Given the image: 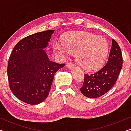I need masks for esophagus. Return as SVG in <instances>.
I'll return each mask as SVG.
<instances>
[{
  "mask_svg": "<svg viewBox=\"0 0 131 131\" xmlns=\"http://www.w3.org/2000/svg\"><path fill=\"white\" fill-rule=\"evenodd\" d=\"M66 67H67L68 69H72V68L74 67V64L70 63V62H68V63L66 64Z\"/></svg>",
  "mask_w": 131,
  "mask_h": 131,
  "instance_id": "1",
  "label": "esophagus"
}]
</instances>
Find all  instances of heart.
<instances>
[{
  "instance_id": "heart-1",
  "label": "heart",
  "mask_w": 131,
  "mask_h": 131,
  "mask_svg": "<svg viewBox=\"0 0 131 131\" xmlns=\"http://www.w3.org/2000/svg\"><path fill=\"white\" fill-rule=\"evenodd\" d=\"M53 50L57 54L66 57L68 53H76L79 65L86 71L100 69L106 60L109 44L105 37L88 32L71 33L64 38V43L55 42Z\"/></svg>"
}]
</instances>
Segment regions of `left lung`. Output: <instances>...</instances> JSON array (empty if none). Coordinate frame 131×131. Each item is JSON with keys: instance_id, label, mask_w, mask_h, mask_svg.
Here are the masks:
<instances>
[{"instance_id": "obj_1", "label": "left lung", "mask_w": 131, "mask_h": 131, "mask_svg": "<svg viewBox=\"0 0 131 131\" xmlns=\"http://www.w3.org/2000/svg\"><path fill=\"white\" fill-rule=\"evenodd\" d=\"M123 59L120 46L113 39L112 47L107 64L99 71L85 74L82 94L90 98H96L104 95L115 84L122 68Z\"/></svg>"}]
</instances>
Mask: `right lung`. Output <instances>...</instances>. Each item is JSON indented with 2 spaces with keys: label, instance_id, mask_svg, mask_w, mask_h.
<instances>
[{
  "label": "right lung",
  "instance_id": "right-lung-1",
  "mask_svg": "<svg viewBox=\"0 0 131 131\" xmlns=\"http://www.w3.org/2000/svg\"><path fill=\"white\" fill-rule=\"evenodd\" d=\"M54 31L39 32L23 39L9 59L7 71L10 90L28 104L36 105L45 100L54 74L65 66L50 61L44 50Z\"/></svg>",
  "mask_w": 131,
  "mask_h": 131
}]
</instances>
